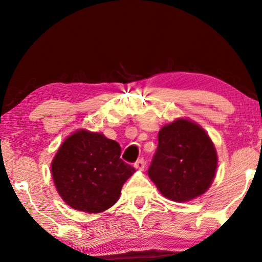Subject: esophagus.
<instances>
[{
	"mask_svg": "<svg viewBox=\"0 0 262 262\" xmlns=\"http://www.w3.org/2000/svg\"><path fill=\"white\" fill-rule=\"evenodd\" d=\"M134 166H135V168H137V170L143 171L144 167H145V161H144L143 158H141V159H139V161H137V162L134 164Z\"/></svg>",
	"mask_w": 262,
	"mask_h": 262,
	"instance_id": "obj_1",
	"label": "esophagus"
}]
</instances>
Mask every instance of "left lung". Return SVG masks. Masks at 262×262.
<instances>
[{
	"instance_id": "1",
	"label": "left lung",
	"mask_w": 262,
	"mask_h": 262,
	"mask_svg": "<svg viewBox=\"0 0 262 262\" xmlns=\"http://www.w3.org/2000/svg\"><path fill=\"white\" fill-rule=\"evenodd\" d=\"M217 152L209 135L189 119H177L158 132V147L148 170L163 196L186 202L205 194L217 170Z\"/></svg>"
}]
</instances>
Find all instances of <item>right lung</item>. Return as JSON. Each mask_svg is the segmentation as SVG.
Returning a JSON list of instances; mask_svg holds the SVG:
<instances>
[{
    "instance_id": "1",
    "label": "right lung",
    "mask_w": 262,
    "mask_h": 262,
    "mask_svg": "<svg viewBox=\"0 0 262 262\" xmlns=\"http://www.w3.org/2000/svg\"><path fill=\"white\" fill-rule=\"evenodd\" d=\"M118 142L101 133L74 132L60 145L51 171L57 193L73 209L99 214L119 200L135 168L120 158Z\"/></svg>"
}]
</instances>
